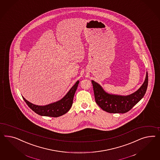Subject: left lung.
<instances>
[{"mask_svg": "<svg viewBox=\"0 0 160 160\" xmlns=\"http://www.w3.org/2000/svg\"><path fill=\"white\" fill-rule=\"evenodd\" d=\"M96 103L102 110L109 113L127 112L142 98L148 86V73L144 83L138 91L127 95H112L106 92L97 82L92 80Z\"/></svg>", "mask_w": 160, "mask_h": 160, "instance_id": "1", "label": "left lung"}]
</instances>
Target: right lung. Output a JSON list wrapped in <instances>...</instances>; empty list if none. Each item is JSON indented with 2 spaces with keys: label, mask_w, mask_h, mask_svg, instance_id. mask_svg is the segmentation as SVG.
<instances>
[{
  "label": "right lung",
  "mask_w": 160,
  "mask_h": 160,
  "mask_svg": "<svg viewBox=\"0 0 160 160\" xmlns=\"http://www.w3.org/2000/svg\"><path fill=\"white\" fill-rule=\"evenodd\" d=\"M79 81L75 83L69 92L60 101L45 106H38L32 104L22 97L26 104L35 112L41 116L45 117H60L68 112L73 104L74 95L77 90Z\"/></svg>",
  "instance_id": "right-lung-1"
}]
</instances>
